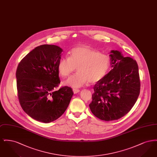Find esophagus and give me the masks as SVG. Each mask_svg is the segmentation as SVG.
I'll use <instances>...</instances> for the list:
<instances>
[{
  "label": "esophagus",
  "instance_id": "1",
  "mask_svg": "<svg viewBox=\"0 0 157 157\" xmlns=\"http://www.w3.org/2000/svg\"><path fill=\"white\" fill-rule=\"evenodd\" d=\"M73 92H74V93L75 94H76L79 92H80V90H78V89H73Z\"/></svg>",
  "mask_w": 157,
  "mask_h": 157
}]
</instances>
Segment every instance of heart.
<instances>
[{
	"mask_svg": "<svg viewBox=\"0 0 157 157\" xmlns=\"http://www.w3.org/2000/svg\"><path fill=\"white\" fill-rule=\"evenodd\" d=\"M77 67L78 72L64 83L73 88H80L88 82L102 80L111 67V59L108 55L85 46L75 47L69 52V58L63 57L58 63V70L63 78L72 74Z\"/></svg>",
	"mask_w": 157,
	"mask_h": 157,
	"instance_id": "obj_1",
	"label": "heart"
}]
</instances>
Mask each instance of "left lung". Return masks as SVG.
<instances>
[{
  "instance_id": "left-lung-1",
  "label": "left lung",
  "mask_w": 157,
  "mask_h": 157,
  "mask_svg": "<svg viewBox=\"0 0 157 157\" xmlns=\"http://www.w3.org/2000/svg\"><path fill=\"white\" fill-rule=\"evenodd\" d=\"M112 69L94 87L90 108L100 120L110 121L125 115L134 105L140 92L136 62L124 57L119 51H111Z\"/></svg>"
}]
</instances>
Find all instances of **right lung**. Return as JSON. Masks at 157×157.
<instances>
[{"instance_id": "right-lung-1", "label": "right lung", "mask_w": 157, "mask_h": 157, "mask_svg": "<svg viewBox=\"0 0 157 157\" xmlns=\"http://www.w3.org/2000/svg\"><path fill=\"white\" fill-rule=\"evenodd\" d=\"M63 49L56 45L36 47L19 63L16 83L23 111L37 121L49 123L67 110L74 95L71 88L56 90L60 83L58 63Z\"/></svg>"}]
</instances>
